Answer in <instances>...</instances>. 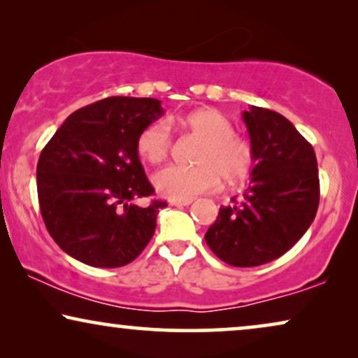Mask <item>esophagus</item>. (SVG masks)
<instances>
[{
    "mask_svg": "<svg viewBox=\"0 0 358 358\" xmlns=\"http://www.w3.org/2000/svg\"><path fill=\"white\" fill-rule=\"evenodd\" d=\"M192 202L190 200H169V205H173V207H187Z\"/></svg>",
    "mask_w": 358,
    "mask_h": 358,
    "instance_id": "34e87169",
    "label": "esophagus"
}]
</instances>
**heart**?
I'll list each match as a JSON object with an SVG mask.
<instances>
[{
	"label": "heart",
	"instance_id": "1",
	"mask_svg": "<svg viewBox=\"0 0 358 358\" xmlns=\"http://www.w3.org/2000/svg\"><path fill=\"white\" fill-rule=\"evenodd\" d=\"M200 145L194 155L195 166H168L153 176V184L163 197L171 200H192L210 192L223 179L234 185L248 178L252 168V148L246 140L234 134V125L217 109H197L178 119ZM173 148V134L166 122L146 125L136 136V151L145 161L159 164Z\"/></svg>",
	"mask_w": 358,
	"mask_h": 358
}]
</instances>
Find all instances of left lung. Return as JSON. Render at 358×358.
I'll return each mask as SVG.
<instances>
[{
    "mask_svg": "<svg viewBox=\"0 0 358 358\" xmlns=\"http://www.w3.org/2000/svg\"><path fill=\"white\" fill-rule=\"evenodd\" d=\"M254 168L248 189L222 207L205 233L215 256L234 267L275 261L306 233L320 205L313 146L278 112L251 106L243 112Z\"/></svg>",
    "mask_w": 358,
    "mask_h": 358,
    "instance_id": "obj_1",
    "label": "left lung"
}]
</instances>
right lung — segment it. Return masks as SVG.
Returning a JSON list of instances; mask_svg holds the SVG:
<instances>
[{"instance_id": "obj_1", "label": "right lung", "mask_w": 358, "mask_h": 358, "mask_svg": "<svg viewBox=\"0 0 358 358\" xmlns=\"http://www.w3.org/2000/svg\"><path fill=\"white\" fill-rule=\"evenodd\" d=\"M164 114L151 97H107L68 117L42 150L37 194L43 223L68 256L122 267L140 256L166 202L153 195L136 136Z\"/></svg>"}]
</instances>
